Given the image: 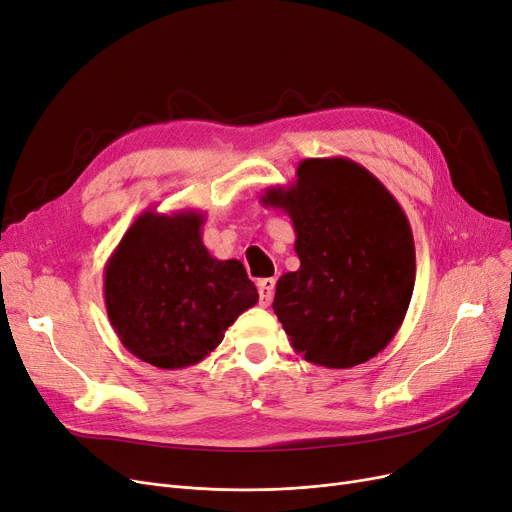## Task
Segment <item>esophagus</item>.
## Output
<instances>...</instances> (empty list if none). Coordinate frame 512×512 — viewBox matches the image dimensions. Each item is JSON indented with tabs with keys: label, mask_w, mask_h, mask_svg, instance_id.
Segmentation results:
<instances>
[{
	"label": "esophagus",
	"mask_w": 512,
	"mask_h": 512,
	"mask_svg": "<svg viewBox=\"0 0 512 512\" xmlns=\"http://www.w3.org/2000/svg\"><path fill=\"white\" fill-rule=\"evenodd\" d=\"M256 287H258V294H260V306H269L273 302V296H275V279L273 277L258 279Z\"/></svg>",
	"instance_id": "1"
}]
</instances>
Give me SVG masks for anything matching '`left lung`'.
<instances>
[{
    "instance_id": "8db88e82",
    "label": "left lung",
    "mask_w": 512,
    "mask_h": 512,
    "mask_svg": "<svg viewBox=\"0 0 512 512\" xmlns=\"http://www.w3.org/2000/svg\"><path fill=\"white\" fill-rule=\"evenodd\" d=\"M296 231L300 269L277 281L273 310L291 348L312 364L350 369L392 342L417 275L410 223L387 187L350 158H306L296 181L269 187Z\"/></svg>"
}]
</instances>
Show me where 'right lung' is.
I'll return each instance as SVG.
<instances>
[{"instance_id":"1","label":"right lung","mask_w":512,"mask_h":512,"mask_svg":"<svg viewBox=\"0 0 512 512\" xmlns=\"http://www.w3.org/2000/svg\"><path fill=\"white\" fill-rule=\"evenodd\" d=\"M204 212L145 210L104 266L114 333L158 369H185L223 342L258 291L239 260H216L202 243Z\"/></svg>"}]
</instances>
